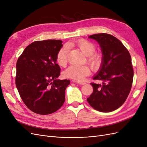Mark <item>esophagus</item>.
<instances>
[{"instance_id":"1","label":"esophagus","mask_w":147,"mask_h":147,"mask_svg":"<svg viewBox=\"0 0 147 147\" xmlns=\"http://www.w3.org/2000/svg\"><path fill=\"white\" fill-rule=\"evenodd\" d=\"M73 82H75L76 83H78L79 84H81V85H84V84H85L86 83H84L83 82H81V81H76V80H73Z\"/></svg>"}]
</instances>
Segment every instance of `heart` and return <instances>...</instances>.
<instances>
[{"label":"heart","mask_w":147,"mask_h":147,"mask_svg":"<svg viewBox=\"0 0 147 147\" xmlns=\"http://www.w3.org/2000/svg\"><path fill=\"white\" fill-rule=\"evenodd\" d=\"M74 45L79 48L86 56L87 63L93 69H97L101 63V56L95 53L96 46L93 43L85 39H80ZM56 61L60 66H65L68 61V48L64 46L62 47L56 56ZM91 74V69L88 65H71L65 70V77L82 81Z\"/></svg>","instance_id":"heart-1"}]
</instances>
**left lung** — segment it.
I'll list each match as a JSON object with an SVG mask.
<instances>
[{
	"instance_id": "8db88e82",
	"label": "left lung",
	"mask_w": 147,
	"mask_h": 147,
	"mask_svg": "<svg viewBox=\"0 0 147 147\" xmlns=\"http://www.w3.org/2000/svg\"><path fill=\"white\" fill-rule=\"evenodd\" d=\"M89 38L99 43L103 55L101 68L93 80L103 82L91 83L93 92L87 100L99 112H112L124 104L131 90L134 70L130 53L112 35L96 34Z\"/></svg>"
}]
</instances>
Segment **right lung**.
I'll list each match as a JSON object with an SVG mask.
<instances>
[{
  "label": "right lung",
  "instance_id": "obj_1",
  "mask_svg": "<svg viewBox=\"0 0 147 147\" xmlns=\"http://www.w3.org/2000/svg\"><path fill=\"white\" fill-rule=\"evenodd\" d=\"M62 43L60 40L34 42L18 59L16 86L24 104L34 113L51 114L64 103L70 80L57 79L61 69L56 63Z\"/></svg>",
  "mask_w": 147,
  "mask_h": 147
}]
</instances>
